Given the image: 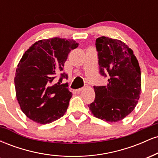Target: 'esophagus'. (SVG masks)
<instances>
[{
  "label": "esophagus",
  "mask_w": 158,
  "mask_h": 158,
  "mask_svg": "<svg viewBox=\"0 0 158 158\" xmlns=\"http://www.w3.org/2000/svg\"><path fill=\"white\" fill-rule=\"evenodd\" d=\"M85 88V87H83V88H79V89L77 90V92H80V91H81V90H84Z\"/></svg>",
  "instance_id": "obj_1"
}]
</instances>
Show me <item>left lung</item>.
Listing matches in <instances>:
<instances>
[{
	"instance_id": "left-lung-1",
	"label": "left lung",
	"mask_w": 158,
	"mask_h": 158,
	"mask_svg": "<svg viewBox=\"0 0 158 158\" xmlns=\"http://www.w3.org/2000/svg\"><path fill=\"white\" fill-rule=\"evenodd\" d=\"M100 73H108V83L94 86L95 99L89 108L97 118L110 123L122 120L137 106L141 91L138 60L126 43L102 36L96 40Z\"/></svg>"
}]
</instances>
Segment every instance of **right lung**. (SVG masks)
<instances>
[{"instance_id":"obj_1","label":"right lung","mask_w":158,"mask_h":158,"mask_svg":"<svg viewBox=\"0 0 158 158\" xmlns=\"http://www.w3.org/2000/svg\"><path fill=\"white\" fill-rule=\"evenodd\" d=\"M78 46L73 39L56 37L36 41L23 53L16 68L15 94L21 110L31 120L48 124L66 112L72 93L61 82L67 75L61 74L58 84L52 81Z\"/></svg>"}]
</instances>
